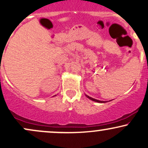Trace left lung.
Here are the masks:
<instances>
[{"label": "left lung", "instance_id": "8db88e82", "mask_svg": "<svg viewBox=\"0 0 148 148\" xmlns=\"http://www.w3.org/2000/svg\"><path fill=\"white\" fill-rule=\"evenodd\" d=\"M88 98V99H90V100H92V101H95V102H97V103H106V101H99V100H97V99H93V98H92V97H89V96H88V95H85Z\"/></svg>", "mask_w": 148, "mask_h": 148}]
</instances>
